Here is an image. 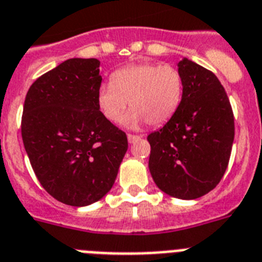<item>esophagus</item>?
Here are the masks:
<instances>
[{
    "label": "esophagus",
    "mask_w": 262,
    "mask_h": 262,
    "mask_svg": "<svg viewBox=\"0 0 262 262\" xmlns=\"http://www.w3.org/2000/svg\"><path fill=\"white\" fill-rule=\"evenodd\" d=\"M127 139H128L129 143H135V142H138V140L142 139V136H140V135H133V134H128V135H127Z\"/></svg>",
    "instance_id": "34e87169"
}]
</instances>
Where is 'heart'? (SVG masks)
Wrapping results in <instances>:
<instances>
[{
  "mask_svg": "<svg viewBox=\"0 0 262 262\" xmlns=\"http://www.w3.org/2000/svg\"><path fill=\"white\" fill-rule=\"evenodd\" d=\"M183 97V78L171 64L138 62L116 70L111 82L98 90V106L110 122L124 118L128 127L146 122L151 127L163 126L178 111Z\"/></svg>",
  "mask_w": 262,
  "mask_h": 262,
  "instance_id": "obj_1",
  "label": "heart"
}]
</instances>
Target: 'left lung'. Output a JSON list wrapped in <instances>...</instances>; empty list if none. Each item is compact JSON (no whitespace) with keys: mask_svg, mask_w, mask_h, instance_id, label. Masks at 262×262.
<instances>
[{"mask_svg":"<svg viewBox=\"0 0 262 262\" xmlns=\"http://www.w3.org/2000/svg\"><path fill=\"white\" fill-rule=\"evenodd\" d=\"M183 97L175 115L147 140L148 167L163 192L198 199L220 183L234 139L231 102L217 77L184 58L178 63Z\"/></svg>","mask_w":262,"mask_h":262,"instance_id":"left-lung-1","label":"left lung"}]
</instances>
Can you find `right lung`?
Returning a JSON list of instances; mask_svg holds the SVG:
<instances>
[{
	"label": "right lung",
	"mask_w": 262,
	"mask_h": 262,
	"mask_svg": "<svg viewBox=\"0 0 262 262\" xmlns=\"http://www.w3.org/2000/svg\"><path fill=\"white\" fill-rule=\"evenodd\" d=\"M100 62L73 58L45 73L25 98L21 134L41 185L63 204L103 198L128 148L126 133L98 106Z\"/></svg>",
	"instance_id": "right-lung-1"
}]
</instances>
